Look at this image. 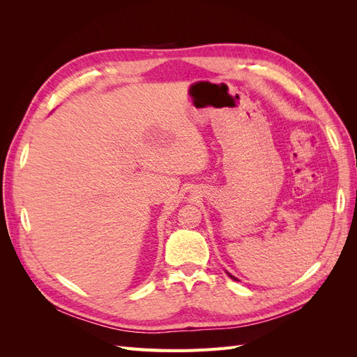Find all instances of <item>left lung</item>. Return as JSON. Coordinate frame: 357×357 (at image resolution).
Here are the masks:
<instances>
[{
    "label": "left lung",
    "mask_w": 357,
    "mask_h": 357,
    "mask_svg": "<svg viewBox=\"0 0 357 357\" xmlns=\"http://www.w3.org/2000/svg\"><path fill=\"white\" fill-rule=\"evenodd\" d=\"M228 275H229V277H231V278H232V280H235V282H238V278H236V277H234V275H231V274H229V273H228Z\"/></svg>",
    "instance_id": "8db88e82"
}]
</instances>
